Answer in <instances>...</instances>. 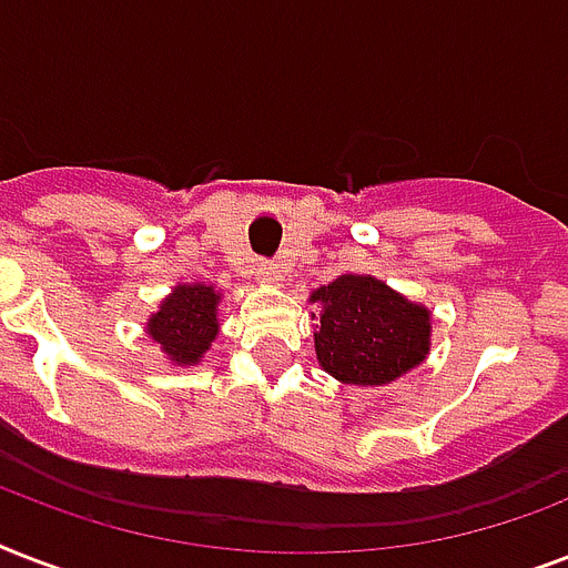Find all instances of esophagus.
I'll list each match as a JSON object with an SVG mask.
<instances>
[{"label": "esophagus", "mask_w": 568, "mask_h": 568, "mask_svg": "<svg viewBox=\"0 0 568 568\" xmlns=\"http://www.w3.org/2000/svg\"><path fill=\"white\" fill-rule=\"evenodd\" d=\"M253 276H256V283H262V285H276L280 283V267L274 265V262H256V265H253Z\"/></svg>", "instance_id": "esophagus-1"}]
</instances>
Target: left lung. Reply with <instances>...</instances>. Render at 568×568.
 <instances>
[{
  "mask_svg": "<svg viewBox=\"0 0 568 568\" xmlns=\"http://www.w3.org/2000/svg\"><path fill=\"white\" fill-rule=\"evenodd\" d=\"M318 303L315 356L329 377L386 386L427 359L433 312L372 274H342L310 294Z\"/></svg>",
  "mask_w": 568,
  "mask_h": 568,
  "instance_id": "obj_1",
  "label": "left lung"
}]
</instances>
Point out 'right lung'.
I'll use <instances>...</instances> for the list:
<instances>
[{"label": "right lung", "instance_id": "add662e5", "mask_svg": "<svg viewBox=\"0 0 568 568\" xmlns=\"http://www.w3.org/2000/svg\"><path fill=\"white\" fill-rule=\"evenodd\" d=\"M221 301L223 292L214 283H176L146 318V336L162 347L164 359L176 368L200 365L221 333Z\"/></svg>", "mask_w": 568, "mask_h": 568}]
</instances>
